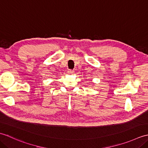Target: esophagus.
I'll list each match as a JSON object with an SVG mask.
<instances>
[{
    "label": "esophagus",
    "mask_w": 148,
    "mask_h": 148,
    "mask_svg": "<svg viewBox=\"0 0 148 148\" xmlns=\"http://www.w3.org/2000/svg\"><path fill=\"white\" fill-rule=\"evenodd\" d=\"M67 72H68L69 74H74V71H72V70H68Z\"/></svg>",
    "instance_id": "1"
}]
</instances>
